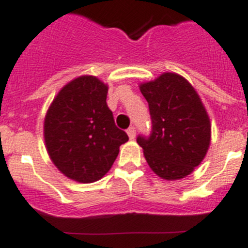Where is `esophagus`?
Masks as SVG:
<instances>
[{
    "label": "esophagus",
    "instance_id": "34e87169",
    "mask_svg": "<svg viewBox=\"0 0 248 248\" xmlns=\"http://www.w3.org/2000/svg\"><path fill=\"white\" fill-rule=\"evenodd\" d=\"M127 135H128L129 140H135V137H136V128H135V127H129V128L127 129Z\"/></svg>",
    "mask_w": 248,
    "mask_h": 248
}]
</instances>
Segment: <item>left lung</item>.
Segmentation results:
<instances>
[{
    "label": "left lung",
    "instance_id": "1",
    "mask_svg": "<svg viewBox=\"0 0 248 248\" xmlns=\"http://www.w3.org/2000/svg\"><path fill=\"white\" fill-rule=\"evenodd\" d=\"M140 89L152 119L149 137H137L145 160L161 179H184L202 163L210 144V121L202 100L187 79L170 72Z\"/></svg>",
    "mask_w": 248,
    "mask_h": 248
}]
</instances>
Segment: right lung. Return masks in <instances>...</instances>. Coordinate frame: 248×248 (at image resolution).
I'll return each instance as SVG.
<instances>
[{
	"label": "right lung",
	"instance_id": "1",
	"mask_svg": "<svg viewBox=\"0 0 248 248\" xmlns=\"http://www.w3.org/2000/svg\"><path fill=\"white\" fill-rule=\"evenodd\" d=\"M108 85L82 76L64 85L48 108L44 138L50 159L68 179L100 180L112 166L120 145L128 140L106 104Z\"/></svg>",
	"mask_w": 248,
	"mask_h": 248
}]
</instances>
